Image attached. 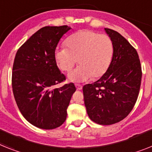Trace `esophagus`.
Listing matches in <instances>:
<instances>
[{
    "instance_id": "esophagus-1",
    "label": "esophagus",
    "mask_w": 152,
    "mask_h": 152,
    "mask_svg": "<svg viewBox=\"0 0 152 152\" xmlns=\"http://www.w3.org/2000/svg\"><path fill=\"white\" fill-rule=\"evenodd\" d=\"M76 87L78 90H81L83 89V86L81 85H80V84H76Z\"/></svg>"
}]
</instances>
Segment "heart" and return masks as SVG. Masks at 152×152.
I'll return each mask as SVG.
<instances>
[{
    "instance_id": "1",
    "label": "heart",
    "mask_w": 152,
    "mask_h": 152,
    "mask_svg": "<svg viewBox=\"0 0 152 152\" xmlns=\"http://www.w3.org/2000/svg\"><path fill=\"white\" fill-rule=\"evenodd\" d=\"M66 48L55 52V60L62 71L69 72L78 61L80 65L68 74L70 82L83 83L104 76L113 55V44L109 36L90 30L79 31L66 40Z\"/></svg>"
}]
</instances>
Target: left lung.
Returning <instances> with one entry per match:
<instances>
[{"label":"left lung","mask_w":152,"mask_h":152,"mask_svg":"<svg viewBox=\"0 0 152 152\" xmlns=\"http://www.w3.org/2000/svg\"><path fill=\"white\" fill-rule=\"evenodd\" d=\"M105 32L113 42V55L109 69L94 83L83 87L86 112L95 123L110 125L124 119L138 96L141 67L137 51L120 33Z\"/></svg>","instance_id":"obj_1"}]
</instances>
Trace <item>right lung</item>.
I'll use <instances>...</instances> for the list:
<instances>
[{
  "label": "right lung",
  "instance_id": "add662e5",
  "mask_svg": "<svg viewBox=\"0 0 152 152\" xmlns=\"http://www.w3.org/2000/svg\"><path fill=\"white\" fill-rule=\"evenodd\" d=\"M70 29L67 25L43 27L15 56L12 72L15 101L23 117L41 129H55L64 123L76 90L73 83L53 88L66 80L55 60V52L61 38Z\"/></svg>",
  "mask_w": 152,
  "mask_h": 152
}]
</instances>
